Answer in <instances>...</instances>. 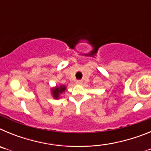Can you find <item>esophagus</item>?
<instances>
[{"label": "esophagus", "mask_w": 151, "mask_h": 151, "mask_svg": "<svg viewBox=\"0 0 151 151\" xmlns=\"http://www.w3.org/2000/svg\"><path fill=\"white\" fill-rule=\"evenodd\" d=\"M82 80H77L76 81V83L78 84V85H81V84H82Z\"/></svg>", "instance_id": "obj_1"}]
</instances>
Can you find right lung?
Returning a JSON list of instances; mask_svg holds the SVG:
<instances>
[{
	"label": "right lung",
	"mask_w": 151,
	"mask_h": 151,
	"mask_svg": "<svg viewBox=\"0 0 151 151\" xmlns=\"http://www.w3.org/2000/svg\"><path fill=\"white\" fill-rule=\"evenodd\" d=\"M65 90H66V87L64 85H60V87H57L55 88L52 89V94H53L54 98L58 99L60 97V94L65 91Z\"/></svg>",
	"instance_id": "add662e5"
}]
</instances>
